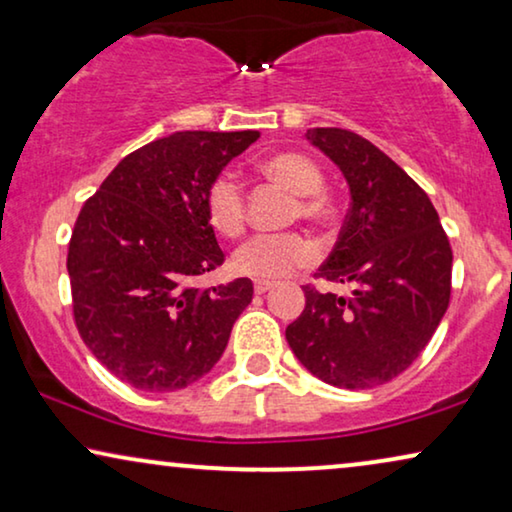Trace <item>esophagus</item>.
Listing matches in <instances>:
<instances>
[{
    "mask_svg": "<svg viewBox=\"0 0 512 512\" xmlns=\"http://www.w3.org/2000/svg\"><path fill=\"white\" fill-rule=\"evenodd\" d=\"M272 286H275V284H272V282H265V279H256V282H254V291L258 293V296H261V293L270 291Z\"/></svg>",
    "mask_w": 512,
    "mask_h": 512,
    "instance_id": "obj_1",
    "label": "esophagus"
}]
</instances>
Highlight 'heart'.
<instances>
[{
    "instance_id": "heart-1",
    "label": "heart",
    "mask_w": 512,
    "mask_h": 512,
    "mask_svg": "<svg viewBox=\"0 0 512 512\" xmlns=\"http://www.w3.org/2000/svg\"><path fill=\"white\" fill-rule=\"evenodd\" d=\"M263 177L289 188L298 195L293 219H303L310 226L328 228L335 221V205L324 191V172L312 158L296 151L272 153L258 163ZM205 212L219 235L235 237L242 233L247 221L244 186L235 172H219L209 181L205 191ZM314 261V247L300 233L254 235L242 242L233 254V270L237 275L254 279H279L293 270L305 268Z\"/></svg>"
}]
</instances>
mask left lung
<instances>
[{"label":"left lung","instance_id":"8db88e82","mask_svg":"<svg viewBox=\"0 0 512 512\" xmlns=\"http://www.w3.org/2000/svg\"><path fill=\"white\" fill-rule=\"evenodd\" d=\"M307 139L340 167L352 195L314 277L354 291L345 298L307 284L286 340L326 384L377 387L410 368L436 333L450 305L452 247L429 195L375 144L342 128H312Z\"/></svg>","mask_w":512,"mask_h":512}]
</instances>
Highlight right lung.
I'll use <instances>...</instances> for the list:
<instances>
[{
  "instance_id": "1",
  "label": "right lung",
  "mask_w": 512,
  "mask_h": 512,
  "mask_svg": "<svg viewBox=\"0 0 512 512\" xmlns=\"http://www.w3.org/2000/svg\"><path fill=\"white\" fill-rule=\"evenodd\" d=\"M261 132L186 130L132 151L86 200L69 240L74 321L118 380L184 389L214 368L254 284L195 286L223 263L205 191Z\"/></svg>"
}]
</instances>
